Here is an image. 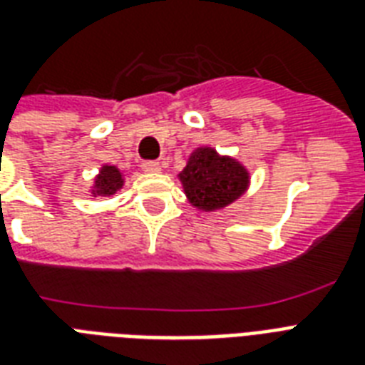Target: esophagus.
Segmentation results:
<instances>
[{
	"label": "esophagus",
	"mask_w": 365,
	"mask_h": 365,
	"mask_svg": "<svg viewBox=\"0 0 365 365\" xmlns=\"http://www.w3.org/2000/svg\"><path fill=\"white\" fill-rule=\"evenodd\" d=\"M143 172H148V174H157V172H160V165L157 163V160H145L142 165Z\"/></svg>",
	"instance_id": "34e87169"
}]
</instances>
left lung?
Instances as JSON below:
<instances>
[{
	"instance_id": "obj_1",
	"label": "left lung",
	"mask_w": 365,
	"mask_h": 365,
	"mask_svg": "<svg viewBox=\"0 0 365 365\" xmlns=\"http://www.w3.org/2000/svg\"><path fill=\"white\" fill-rule=\"evenodd\" d=\"M178 180L187 202L199 212H216L239 200L250 187V170L231 155L200 145L191 151Z\"/></svg>"
}]
</instances>
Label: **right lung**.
<instances>
[{
  "instance_id": "obj_1",
  "label": "right lung",
  "mask_w": 365,
  "mask_h": 365,
  "mask_svg": "<svg viewBox=\"0 0 365 365\" xmlns=\"http://www.w3.org/2000/svg\"><path fill=\"white\" fill-rule=\"evenodd\" d=\"M125 185V174L115 165H102L88 189L91 197H113Z\"/></svg>"
}]
</instances>
